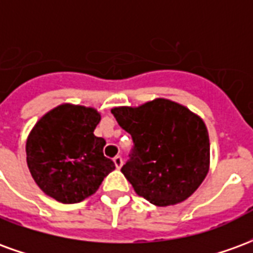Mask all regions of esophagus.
<instances>
[{
    "label": "esophagus",
    "mask_w": 253,
    "mask_h": 253,
    "mask_svg": "<svg viewBox=\"0 0 253 253\" xmlns=\"http://www.w3.org/2000/svg\"><path fill=\"white\" fill-rule=\"evenodd\" d=\"M114 163H115V167L118 169L122 168V165H123V159H122V156H116L115 159H114Z\"/></svg>",
    "instance_id": "1"
}]
</instances>
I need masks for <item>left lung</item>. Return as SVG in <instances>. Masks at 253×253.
<instances>
[{"instance_id": "1", "label": "left lung", "mask_w": 253, "mask_h": 253, "mask_svg": "<svg viewBox=\"0 0 253 253\" xmlns=\"http://www.w3.org/2000/svg\"><path fill=\"white\" fill-rule=\"evenodd\" d=\"M112 114L131 135L132 148L122 173L138 195L156 206L186 201L206 177L209 132L199 116L170 100L157 99Z\"/></svg>"}]
</instances>
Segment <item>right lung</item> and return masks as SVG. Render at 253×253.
<instances>
[{"label":"right lung","instance_id":"1","mask_svg":"<svg viewBox=\"0 0 253 253\" xmlns=\"http://www.w3.org/2000/svg\"><path fill=\"white\" fill-rule=\"evenodd\" d=\"M99 112L81 105H59L38 122L27 139V164L36 184L61 203L92 195L115 164L96 137Z\"/></svg>","mask_w":253,"mask_h":253}]
</instances>
